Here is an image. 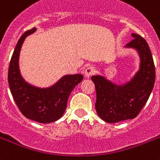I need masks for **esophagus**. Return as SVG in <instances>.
<instances>
[{
  "mask_svg": "<svg viewBox=\"0 0 160 160\" xmlns=\"http://www.w3.org/2000/svg\"><path fill=\"white\" fill-rule=\"evenodd\" d=\"M94 73H95V68L93 67H88L84 71V76L86 78H89Z\"/></svg>",
  "mask_w": 160,
  "mask_h": 160,
  "instance_id": "34e87169",
  "label": "esophagus"
}]
</instances>
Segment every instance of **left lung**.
<instances>
[{
	"mask_svg": "<svg viewBox=\"0 0 160 160\" xmlns=\"http://www.w3.org/2000/svg\"><path fill=\"white\" fill-rule=\"evenodd\" d=\"M125 48L136 50L140 68L132 80L124 84H114L104 76H93L95 85V108L101 119L108 123L137 117L150 97L155 81V68L147 42L136 33Z\"/></svg>",
	"mask_w": 160,
	"mask_h": 160,
	"instance_id": "1",
	"label": "left lung"
}]
</instances>
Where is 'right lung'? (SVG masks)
<instances>
[{
	"instance_id": "1",
	"label": "right lung",
	"mask_w": 160,
	"mask_h": 160,
	"mask_svg": "<svg viewBox=\"0 0 160 160\" xmlns=\"http://www.w3.org/2000/svg\"><path fill=\"white\" fill-rule=\"evenodd\" d=\"M35 31V28L26 31L17 42L9 66L8 83L13 98L25 118L40 123H50L64 114L70 93L84 76L80 74L66 75L48 88H38L26 82L19 71V52L26 38Z\"/></svg>"
}]
</instances>
